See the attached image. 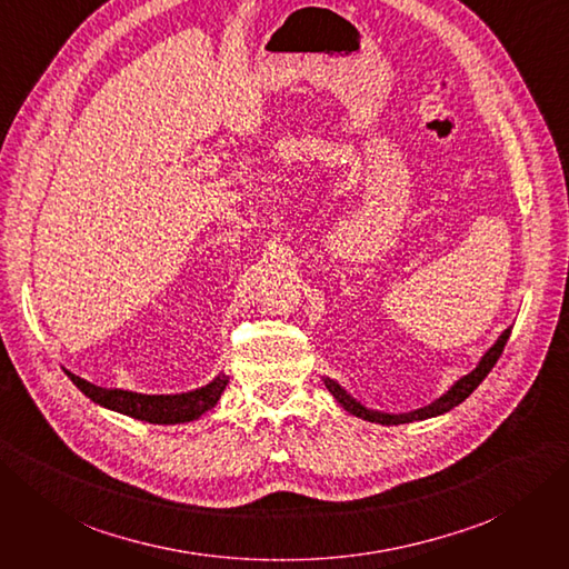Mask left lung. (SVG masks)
Here are the masks:
<instances>
[{"mask_svg": "<svg viewBox=\"0 0 569 569\" xmlns=\"http://www.w3.org/2000/svg\"><path fill=\"white\" fill-rule=\"evenodd\" d=\"M510 330L512 327H508V330L498 337V341L493 343V347L481 356V360H479V366L470 372V375H465V377H460V380L446 391L441 399H437L435 403H429V406H425V408H420V410H412V412H401V416H389V412H377V410H370V408H366V406H360L356 399H351V396L343 391L337 382H332V380H325V387L332 391V396L335 399L347 408L351 416H356V418H363V420H370V422H380V425H403V422H412V420H427V418H435V416H441V412H446V410H451V408H456L458 403H462L465 399H468V396L481 385V380H485V377L491 372V368L496 366V360L501 358V353H503V349H506V343H508V337H510Z\"/></svg>", "mask_w": 569, "mask_h": 569, "instance_id": "left-lung-1", "label": "left lung"}]
</instances>
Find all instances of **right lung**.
<instances>
[{
    "mask_svg": "<svg viewBox=\"0 0 569 569\" xmlns=\"http://www.w3.org/2000/svg\"><path fill=\"white\" fill-rule=\"evenodd\" d=\"M66 375L71 377V382L94 403L151 425H178V422L197 420L206 410H211L218 403L220 393L228 387V377L220 375L211 385H206L201 389L166 396V393H137V391H123V389H104V387L90 385L88 380H80V377L73 372H66Z\"/></svg>",
    "mask_w": 569,
    "mask_h": 569,
    "instance_id": "add662e5",
    "label": "right lung"
}]
</instances>
